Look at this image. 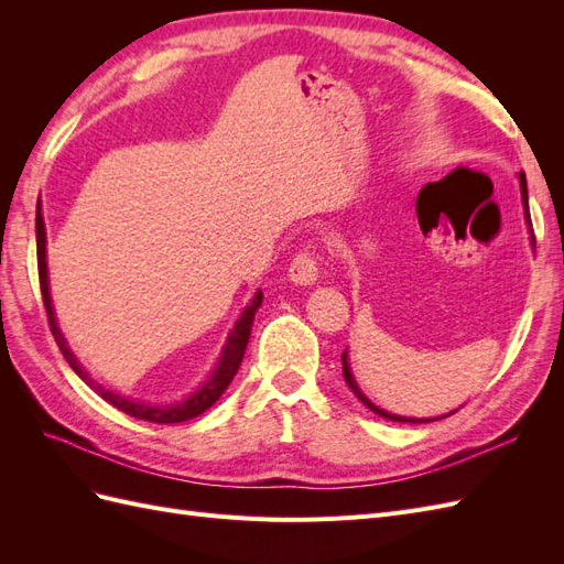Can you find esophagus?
<instances>
[{
    "label": "esophagus",
    "mask_w": 564,
    "mask_h": 564,
    "mask_svg": "<svg viewBox=\"0 0 564 564\" xmlns=\"http://www.w3.org/2000/svg\"><path fill=\"white\" fill-rule=\"evenodd\" d=\"M319 278V259L311 251L296 253V259L289 265V280L294 284H313Z\"/></svg>",
    "instance_id": "esophagus-1"
}]
</instances>
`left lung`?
I'll return each mask as SVG.
<instances>
[{
    "instance_id": "8db88e82",
    "label": "left lung",
    "mask_w": 564,
    "mask_h": 564,
    "mask_svg": "<svg viewBox=\"0 0 564 564\" xmlns=\"http://www.w3.org/2000/svg\"><path fill=\"white\" fill-rule=\"evenodd\" d=\"M520 191H522V204H524L527 224H529V228H532V218H529V197H527V181H524V174H520ZM529 232H532V245H534V230H529ZM340 362H344V379H346L348 388L352 390V395H355L357 400H360L365 406H369L373 414H379V416H383V419H388V421H398V423H431V421H437V419H406V416H398V414L383 412V409H379L377 404L369 402V400L365 398V392L360 390V386L355 383L350 365H348V350H344V355H340ZM454 412H456V409H454ZM454 412H449V414H454ZM449 414H445V416H449ZM445 416H440V419H445Z\"/></svg>"
}]
</instances>
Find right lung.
Instances as JSON below:
<instances>
[{
	"mask_svg": "<svg viewBox=\"0 0 564 564\" xmlns=\"http://www.w3.org/2000/svg\"><path fill=\"white\" fill-rule=\"evenodd\" d=\"M35 230H37V268H40V289H42V301H44V308H46V317H48V329L54 334L56 344L63 352V357L75 369L77 377L87 383L91 390H96L100 398L106 402H110L112 406H117L119 412H124L133 419H141V421H150V423H183V421H191L199 414L207 412V409L224 395L226 388L230 386V381L235 379L237 369L242 365V357L249 344V336H251V324H253V315L259 311V305L263 301V294L259 292L253 296V301L247 305L242 317L237 319L235 329L230 332L228 340H226V348L224 355H220L218 367L214 369L212 379L204 383L197 392H193L191 398L176 402V404H145V402H135L129 398L117 395L112 390H106L100 383H96L94 379H89V371H84V367L77 362V357L73 355V350L67 348V340L63 338L58 324H56V315H54V305H51V294H48V278H46V230H44V218H42V207L37 202V216H35Z\"/></svg>",
	"mask_w": 564,
	"mask_h": 564,
	"instance_id": "right-lung-1",
	"label": "right lung"
}]
</instances>
